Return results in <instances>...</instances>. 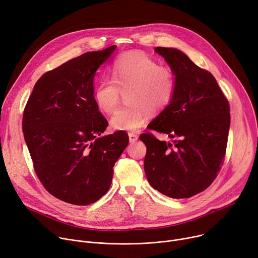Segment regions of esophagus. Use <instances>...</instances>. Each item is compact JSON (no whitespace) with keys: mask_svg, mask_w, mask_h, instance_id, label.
<instances>
[{"mask_svg":"<svg viewBox=\"0 0 258 258\" xmlns=\"http://www.w3.org/2000/svg\"><path fill=\"white\" fill-rule=\"evenodd\" d=\"M128 135H129V142H130V143H135V142L137 141V138H138L137 134L130 132Z\"/></svg>","mask_w":258,"mask_h":258,"instance_id":"obj_1","label":"esophagus"}]
</instances>
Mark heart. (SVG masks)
I'll use <instances>...</instances> for the list:
<instances>
[{"label":"heart","mask_w":258,"mask_h":258,"mask_svg":"<svg viewBox=\"0 0 258 258\" xmlns=\"http://www.w3.org/2000/svg\"><path fill=\"white\" fill-rule=\"evenodd\" d=\"M111 79L103 78L94 89V101L104 113H111L125 91L128 104L118 108L110 123L113 129L136 131L143 127L150 113H160L171 103L175 92L173 71L160 66L143 51H128L113 61Z\"/></svg>","instance_id":"heart-1"}]
</instances>
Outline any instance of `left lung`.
<instances>
[{"label": "left lung", "instance_id": "8db88e82", "mask_svg": "<svg viewBox=\"0 0 258 258\" xmlns=\"http://www.w3.org/2000/svg\"><path fill=\"white\" fill-rule=\"evenodd\" d=\"M175 75L169 106L148 126L174 138L161 142L150 133L145 171L151 186L171 198H189L206 190L221 169L230 125L229 104L211 72L175 48L156 47Z\"/></svg>", "mask_w": 258, "mask_h": 258}]
</instances>
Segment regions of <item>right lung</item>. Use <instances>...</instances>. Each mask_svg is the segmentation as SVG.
<instances>
[{
  "mask_svg": "<svg viewBox=\"0 0 258 258\" xmlns=\"http://www.w3.org/2000/svg\"><path fill=\"white\" fill-rule=\"evenodd\" d=\"M115 47L86 52L44 73L24 110V136L39 181L71 205H91L108 191L129 143L125 131L101 136L108 122L94 101L95 73Z\"/></svg>",
  "mask_w": 258,
  "mask_h": 258,
  "instance_id": "right-lung-1",
  "label": "right lung"
}]
</instances>
